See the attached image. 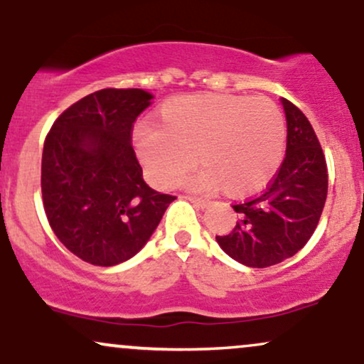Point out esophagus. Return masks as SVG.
<instances>
[{
  "label": "esophagus",
  "instance_id": "obj_1",
  "mask_svg": "<svg viewBox=\"0 0 364 364\" xmlns=\"http://www.w3.org/2000/svg\"><path fill=\"white\" fill-rule=\"evenodd\" d=\"M186 198L190 200L195 207H200V208H205L208 203H210L207 198H200V196H186Z\"/></svg>",
  "mask_w": 364,
  "mask_h": 364
}]
</instances>
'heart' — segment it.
<instances>
[{"mask_svg":"<svg viewBox=\"0 0 364 364\" xmlns=\"http://www.w3.org/2000/svg\"><path fill=\"white\" fill-rule=\"evenodd\" d=\"M135 149L149 178L173 188L188 178L195 190L245 196L262 190L277 173L286 149V121L269 97L200 94L171 99L161 109V128H136ZM197 157H194V154Z\"/></svg>","mask_w":364,"mask_h":364,"instance_id":"obj_1","label":"heart"}]
</instances>
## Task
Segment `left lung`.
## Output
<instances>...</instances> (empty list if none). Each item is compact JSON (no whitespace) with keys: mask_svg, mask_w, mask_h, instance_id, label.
Here are the masks:
<instances>
[{"mask_svg":"<svg viewBox=\"0 0 364 364\" xmlns=\"http://www.w3.org/2000/svg\"><path fill=\"white\" fill-rule=\"evenodd\" d=\"M287 121L286 157L260 195L232 208L237 223L215 236L231 258L255 269L281 263L308 243L327 200V161L316 133L298 107L282 99Z\"/></svg>","mask_w":364,"mask_h":364,"instance_id":"1","label":"left lung"}]
</instances>
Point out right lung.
I'll use <instances>...</instances> for the list:
<instances>
[{
    "instance_id": "right-lung-1",
    "label": "right lung",
    "mask_w": 364,
    "mask_h": 364,
    "mask_svg": "<svg viewBox=\"0 0 364 364\" xmlns=\"http://www.w3.org/2000/svg\"><path fill=\"white\" fill-rule=\"evenodd\" d=\"M150 99L141 89L97 90L63 111L44 140L46 217L58 240L92 265L139 253L176 200L144 181L132 145Z\"/></svg>"
}]
</instances>
